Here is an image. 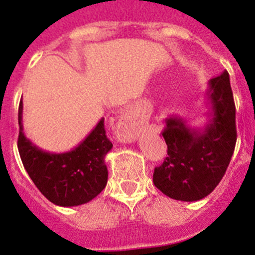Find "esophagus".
<instances>
[{"label": "esophagus", "mask_w": 255, "mask_h": 255, "mask_svg": "<svg viewBox=\"0 0 255 255\" xmlns=\"http://www.w3.org/2000/svg\"><path fill=\"white\" fill-rule=\"evenodd\" d=\"M145 115L138 108H129L119 117L117 133L123 142H132L145 125Z\"/></svg>", "instance_id": "34e87169"}]
</instances>
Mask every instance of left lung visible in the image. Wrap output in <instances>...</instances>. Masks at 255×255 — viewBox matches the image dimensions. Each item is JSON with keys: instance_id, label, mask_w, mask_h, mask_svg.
<instances>
[{"instance_id": "left-lung-1", "label": "left lung", "mask_w": 255, "mask_h": 255, "mask_svg": "<svg viewBox=\"0 0 255 255\" xmlns=\"http://www.w3.org/2000/svg\"><path fill=\"white\" fill-rule=\"evenodd\" d=\"M207 99L210 112L204 128H191L182 118H167L163 130L168 156L154 169V185L169 198L196 201L205 198L225 176L236 145L234 95L229 73L212 78Z\"/></svg>"}]
</instances>
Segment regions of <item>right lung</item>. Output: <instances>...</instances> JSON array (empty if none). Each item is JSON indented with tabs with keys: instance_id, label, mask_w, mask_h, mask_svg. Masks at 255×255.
<instances>
[{
	"instance_id": "1",
	"label": "right lung",
	"mask_w": 255,
	"mask_h": 255,
	"mask_svg": "<svg viewBox=\"0 0 255 255\" xmlns=\"http://www.w3.org/2000/svg\"><path fill=\"white\" fill-rule=\"evenodd\" d=\"M17 149L21 161L37 189L60 207L86 204L105 189L108 182L106 154L113 143L106 137L104 118L70 151L54 154L43 151L23 132V101L19 104Z\"/></svg>"
}]
</instances>
